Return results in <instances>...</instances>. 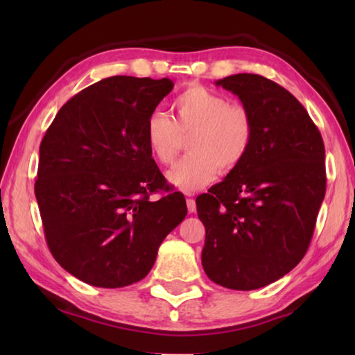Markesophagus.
I'll list each match as a JSON object with an SVG mask.
<instances>
[{"mask_svg":"<svg viewBox=\"0 0 355 355\" xmlns=\"http://www.w3.org/2000/svg\"><path fill=\"white\" fill-rule=\"evenodd\" d=\"M186 205H188V211L189 213H196L197 207H196V200L194 199H191V197H189V199L186 200Z\"/></svg>","mask_w":355,"mask_h":355,"instance_id":"1","label":"esophagus"}]
</instances>
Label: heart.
<instances>
[{
    "mask_svg": "<svg viewBox=\"0 0 355 355\" xmlns=\"http://www.w3.org/2000/svg\"><path fill=\"white\" fill-rule=\"evenodd\" d=\"M173 120L161 111L150 112L144 136L148 152L159 164L175 161L188 137L189 155L167 172V180L184 192L205 188L220 172L243 163L254 144L252 114L224 95L203 86H189L173 100Z\"/></svg>",
    "mask_w": 355,
    "mask_h": 355,
    "instance_id": "heart-1",
    "label": "heart"
}]
</instances>
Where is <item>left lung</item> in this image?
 <instances>
[{
  "label": "left lung",
  "mask_w": 355,
  "mask_h": 355,
  "mask_svg": "<svg viewBox=\"0 0 355 355\" xmlns=\"http://www.w3.org/2000/svg\"><path fill=\"white\" fill-rule=\"evenodd\" d=\"M252 114L254 144L236 169L196 199L205 225L202 266L230 290L263 288L302 260L326 194L320 130L297 98L268 78L216 81Z\"/></svg>",
  "instance_id": "8db88e82"
}]
</instances>
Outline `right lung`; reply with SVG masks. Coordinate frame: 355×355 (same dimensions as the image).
I'll use <instances>...</instances> for the list:
<instances>
[{"instance_id": "obj_1", "label": "right lung", "mask_w": 355, "mask_h": 355, "mask_svg": "<svg viewBox=\"0 0 355 355\" xmlns=\"http://www.w3.org/2000/svg\"><path fill=\"white\" fill-rule=\"evenodd\" d=\"M172 89L169 78H105L70 98L40 142L34 192L46 244L89 285L122 288L146 277L188 214L144 136L150 112ZM158 190L168 194L150 201Z\"/></svg>"}]
</instances>
